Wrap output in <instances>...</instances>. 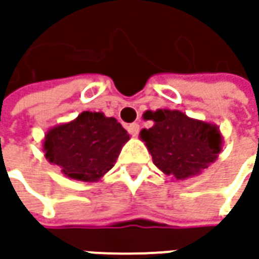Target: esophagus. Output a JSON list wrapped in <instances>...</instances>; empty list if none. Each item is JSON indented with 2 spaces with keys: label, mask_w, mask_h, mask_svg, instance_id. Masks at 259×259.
<instances>
[{
  "label": "esophagus",
  "mask_w": 259,
  "mask_h": 259,
  "mask_svg": "<svg viewBox=\"0 0 259 259\" xmlns=\"http://www.w3.org/2000/svg\"><path fill=\"white\" fill-rule=\"evenodd\" d=\"M126 130H128V133L131 135H137L140 133V125L137 124V122H133V124H130L126 126Z\"/></svg>",
  "instance_id": "1"
}]
</instances>
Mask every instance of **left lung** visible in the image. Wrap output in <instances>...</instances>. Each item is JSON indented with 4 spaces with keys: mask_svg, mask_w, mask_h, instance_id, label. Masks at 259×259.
Here are the masks:
<instances>
[{
    "mask_svg": "<svg viewBox=\"0 0 259 259\" xmlns=\"http://www.w3.org/2000/svg\"><path fill=\"white\" fill-rule=\"evenodd\" d=\"M144 118L154 121L141 131L154 164L177 180L202 173L221 151L222 137L214 125L170 109L147 111Z\"/></svg>",
    "mask_w": 259,
    "mask_h": 259,
    "instance_id": "8db88e82",
    "label": "left lung"
}]
</instances>
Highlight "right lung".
Listing matches in <instances>:
<instances>
[{
  "mask_svg": "<svg viewBox=\"0 0 259 259\" xmlns=\"http://www.w3.org/2000/svg\"><path fill=\"white\" fill-rule=\"evenodd\" d=\"M130 134L115 118L82 112L75 121L52 128L43 143L46 158L76 180L96 182L118 158Z\"/></svg>",
  "mask_w": 259,
  "mask_h": 259,
  "instance_id": "obj_1",
  "label": "right lung"
}]
</instances>
